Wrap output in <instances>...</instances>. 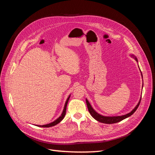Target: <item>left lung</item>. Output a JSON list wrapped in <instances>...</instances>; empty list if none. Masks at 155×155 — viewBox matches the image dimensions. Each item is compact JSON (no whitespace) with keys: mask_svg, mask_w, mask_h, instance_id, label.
<instances>
[{"mask_svg":"<svg viewBox=\"0 0 155 155\" xmlns=\"http://www.w3.org/2000/svg\"><path fill=\"white\" fill-rule=\"evenodd\" d=\"M131 56H132L133 58H134V59L138 62L137 58H136L134 55H131ZM141 74H142V77L143 78L142 72H141ZM140 101H141V97H140V100L138 101V104H137V106L134 107V109L130 112H129V113L125 115L118 116H102L100 114H98L97 112H96L94 110V109L92 107V106L91 105L90 103H89L88 101L86 99V103H87V107H88V110L89 112H90L91 115L97 121H100V122H101V123H104V124H112L118 123V122H119V121H121V120H124L127 118H128V117L130 116L138 109V106L140 104Z\"/></svg>","mask_w":155,"mask_h":155,"instance_id":"1","label":"left lung"}]
</instances>
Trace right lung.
Segmentation results:
<instances>
[{"instance_id":"add662e5","label":"right lung","mask_w":155,"mask_h":155,"mask_svg":"<svg viewBox=\"0 0 155 155\" xmlns=\"http://www.w3.org/2000/svg\"><path fill=\"white\" fill-rule=\"evenodd\" d=\"M70 95H69V96L68 97L67 100L66 101V103H65V105H64V109H63V112H62L61 115L57 120H55L54 121H53V122H51V123L48 124L43 125H37V126L41 127H52V126H54L55 125H57L58 124H59L60 122V121H61L63 120V119L64 118L65 114H66L67 106V104H68V100L70 99Z\"/></svg>"}]
</instances>
